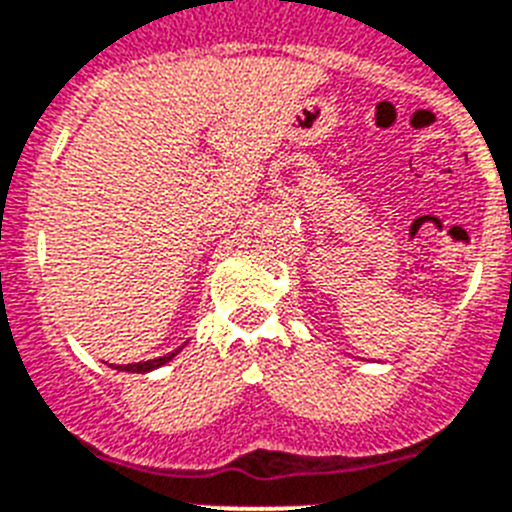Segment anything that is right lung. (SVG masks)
<instances>
[{
  "instance_id": "right-lung-1",
  "label": "right lung",
  "mask_w": 512,
  "mask_h": 512,
  "mask_svg": "<svg viewBox=\"0 0 512 512\" xmlns=\"http://www.w3.org/2000/svg\"><path fill=\"white\" fill-rule=\"evenodd\" d=\"M178 352H170V355L165 357H157V360H147V362H134V365H119L116 370H126V373H150V370L160 368V365H165V362H170L173 357H176Z\"/></svg>"
}]
</instances>
